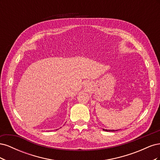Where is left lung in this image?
Returning <instances> with one entry per match:
<instances>
[{
  "mask_svg": "<svg viewBox=\"0 0 160 160\" xmlns=\"http://www.w3.org/2000/svg\"><path fill=\"white\" fill-rule=\"evenodd\" d=\"M104 131H105V132H115V131H118V130H110V129H103Z\"/></svg>",
  "mask_w": 160,
  "mask_h": 160,
  "instance_id": "8db88e82",
  "label": "left lung"
}]
</instances>
